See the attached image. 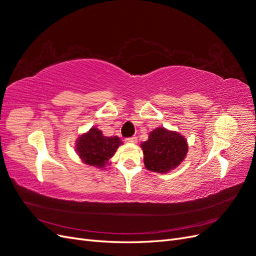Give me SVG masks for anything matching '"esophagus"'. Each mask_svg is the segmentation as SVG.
I'll list each match as a JSON object with an SVG mask.
<instances>
[{"label": "esophagus", "mask_w": 256, "mask_h": 256, "mask_svg": "<svg viewBox=\"0 0 256 256\" xmlns=\"http://www.w3.org/2000/svg\"><path fill=\"white\" fill-rule=\"evenodd\" d=\"M126 143H136L138 142V138L136 136H130V138H125Z\"/></svg>", "instance_id": "esophagus-1"}]
</instances>
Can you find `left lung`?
Masks as SVG:
<instances>
[{
  "mask_svg": "<svg viewBox=\"0 0 256 256\" xmlns=\"http://www.w3.org/2000/svg\"><path fill=\"white\" fill-rule=\"evenodd\" d=\"M144 164L147 170L166 173L180 164L188 152L184 138L166 128H156L142 145Z\"/></svg>",
  "mask_w": 256,
  "mask_h": 256,
  "instance_id": "1",
  "label": "left lung"
}]
</instances>
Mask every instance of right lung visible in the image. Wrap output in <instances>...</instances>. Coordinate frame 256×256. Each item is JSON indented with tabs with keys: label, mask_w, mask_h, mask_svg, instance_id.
<instances>
[{
	"label": "right lung",
	"mask_w": 256,
	"mask_h": 256,
	"mask_svg": "<svg viewBox=\"0 0 256 256\" xmlns=\"http://www.w3.org/2000/svg\"><path fill=\"white\" fill-rule=\"evenodd\" d=\"M120 144L118 136H104L99 129L92 128L76 140V152L84 164L104 168Z\"/></svg>",
	"instance_id": "add662e5"
}]
</instances>
